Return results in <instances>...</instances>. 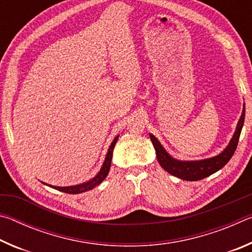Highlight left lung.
<instances>
[{"label":"left lung","instance_id":"left-lung-1","mask_svg":"<svg viewBox=\"0 0 252 252\" xmlns=\"http://www.w3.org/2000/svg\"><path fill=\"white\" fill-rule=\"evenodd\" d=\"M245 104L244 110H242L241 117L239 119L237 125V129L232 139L230 140V143L220 155L209 158V159L199 160V161H179L173 159L169 153L164 150V148L161 146L155 135L150 134V139L153 143V147L156 149L158 161L162 168L165 171L172 174L174 177H178L182 180L187 181H198L201 179L211 176L212 173L219 171L221 168H223L228 163L229 160L231 159L234 151H236L239 138L242 130V126L245 122Z\"/></svg>","mask_w":252,"mask_h":252}]
</instances>
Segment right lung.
<instances>
[{"mask_svg": "<svg viewBox=\"0 0 252 252\" xmlns=\"http://www.w3.org/2000/svg\"><path fill=\"white\" fill-rule=\"evenodd\" d=\"M119 139V135H117L114 140L111 143V146L108 150V153H106V157L104 159L103 162V165H102V168L100 170V172L96 174V176L91 179L90 181L88 182H84V183H81V185H76V186H72V187H54V186H50V185H44L46 186H50L51 188H53V189H57L59 191H62V192H65V193H70V194H78V193H82L85 192V191H89V190H92L93 188L99 186L100 183L104 180L108 176V173L110 171V167H111V160H112V153H113V149L114 146H116V143Z\"/></svg>", "mask_w": 252, "mask_h": 252, "instance_id": "obj_1", "label": "right lung"}]
</instances>
